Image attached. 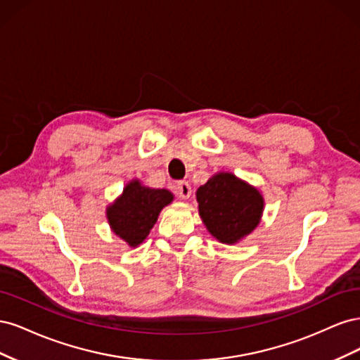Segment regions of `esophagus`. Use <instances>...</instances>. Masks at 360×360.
I'll list each match as a JSON object with an SVG mask.
<instances>
[{
	"instance_id": "esophagus-1",
	"label": "esophagus",
	"mask_w": 360,
	"mask_h": 360,
	"mask_svg": "<svg viewBox=\"0 0 360 360\" xmlns=\"http://www.w3.org/2000/svg\"><path fill=\"white\" fill-rule=\"evenodd\" d=\"M192 189H191V184L188 181H179L177 183V195L181 200H188L191 197Z\"/></svg>"
}]
</instances>
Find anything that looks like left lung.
Instances as JSON below:
<instances>
[{
    "mask_svg": "<svg viewBox=\"0 0 360 360\" xmlns=\"http://www.w3.org/2000/svg\"><path fill=\"white\" fill-rule=\"evenodd\" d=\"M198 212L209 233L234 245L252 233L264 209L263 195L231 172H217L197 191Z\"/></svg>",
    "mask_w": 360,
    "mask_h": 360,
    "instance_id": "8db88e82",
    "label": "left lung"
}]
</instances>
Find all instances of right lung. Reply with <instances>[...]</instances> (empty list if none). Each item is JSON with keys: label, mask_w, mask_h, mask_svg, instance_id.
Returning <instances> with one entry per match:
<instances>
[{"label": "right lung", "mask_w": 360, "mask_h": 360, "mask_svg": "<svg viewBox=\"0 0 360 360\" xmlns=\"http://www.w3.org/2000/svg\"><path fill=\"white\" fill-rule=\"evenodd\" d=\"M172 200L174 195L167 189L147 188L139 180H132L106 209L108 222L120 238L136 248L146 240L160 210Z\"/></svg>", "instance_id": "1"}]
</instances>
